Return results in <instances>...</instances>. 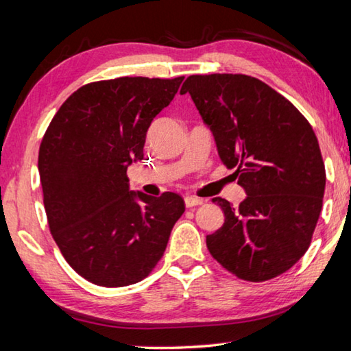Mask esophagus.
<instances>
[{"mask_svg":"<svg viewBox=\"0 0 351 351\" xmlns=\"http://www.w3.org/2000/svg\"><path fill=\"white\" fill-rule=\"evenodd\" d=\"M184 203H186V207H195V206L203 204L204 199H201L198 197H193V195H187V197L184 198Z\"/></svg>","mask_w":351,"mask_h":351,"instance_id":"34e87169","label":"esophagus"}]
</instances>
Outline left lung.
Returning a JSON list of instances; mask_svg holds the SVG:
<instances>
[{
  "label": "left lung",
  "instance_id": "8db88e82",
  "mask_svg": "<svg viewBox=\"0 0 351 351\" xmlns=\"http://www.w3.org/2000/svg\"><path fill=\"white\" fill-rule=\"evenodd\" d=\"M186 93L247 193L239 207L213 198L224 224L206 237L207 249L241 280H271L306 252L322 210L326 176L316 133L288 99L251 75H190Z\"/></svg>",
  "mask_w": 351,
  "mask_h": 351
}]
</instances>
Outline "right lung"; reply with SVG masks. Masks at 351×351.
<instances>
[{
    "mask_svg": "<svg viewBox=\"0 0 351 351\" xmlns=\"http://www.w3.org/2000/svg\"><path fill=\"white\" fill-rule=\"evenodd\" d=\"M182 80L86 83L64 100L41 139L38 171L49 230L71 268L99 287L144 280L186 209L173 192H130L127 178L128 165L144 158L152 121Z\"/></svg>",
    "mask_w": 351,
    "mask_h": 351,
    "instance_id": "1",
    "label": "right lung"
}]
</instances>
